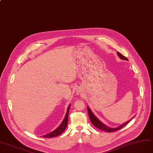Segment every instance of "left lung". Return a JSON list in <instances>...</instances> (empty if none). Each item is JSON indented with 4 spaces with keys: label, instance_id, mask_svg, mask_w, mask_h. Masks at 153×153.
<instances>
[{
    "label": "left lung",
    "instance_id": "1",
    "mask_svg": "<svg viewBox=\"0 0 153 153\" xmlns=\"http://www.w3.org/2000/svg\"><path fill=\"white\" fill-rule=\"evenodd\" d=\"M117 54L118 55L120 56V58L121 59H123V60H128L127 58H126L125 56H123V55H122L119 52H117ZM88 115H89V118L90 120H91V123L93 124V125L96 127H97L99 129H101V131H104L105 132H115V131H117L118 130H120V128H122V127H123L124 126H126L127 124H128V122H130L131 121V120H129L128 121L126 122L125 123H123L122 125H121L120 126L118 127L117 128H112V127H109L108 126H106V125H105L104 123H103L102 122H101L98 118H97V117H95V115L93 114L91 109H90L89 107H88ZM133 117V118H134Z\"/></svg>",
    "mask_w": 153,
    "mask_h": 153
}]
</instances>
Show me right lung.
<instances>
[{"label":"right lung","instance_id":"1","mask_svg":"<svg viewBox=\"0 0 153 153\" xmlns=\"http://www.w3.org/2000/svg\"><path fill=\"white\" fill-rule=\"evenodd\" d=\"M70 107H71V105H69V107H68L67 110V113H66V114H65V118H64V120L62 121V122L61 123L60 125L58 127V128H56V129H55V131H53L52 132H50V133H49L48 134L43 135V137L51 138V137L58 136V135L61 134L62 132H63L65 131V128L67 127V125L68 116H69V111Z\"/></svg>","mask_w":153,"mask_h":153}]
</instances>
